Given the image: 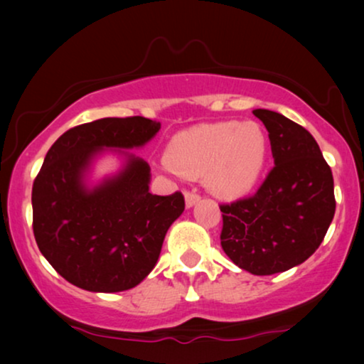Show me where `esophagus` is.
Segmentation results:
<instances>
[{
    "instance_id": "1",
    "label": "esophagus",
    "mask_w": 364,
    "mask_h": 364,
    "mask_svg": "<svg viewBox=\"0 0 364 364\" xmlns=\"http://www.w3.org/2000/svg\"><path fill=\"white\" fill-rule=\"evenodd\" d=\"M198 200H200V196H198V193H196V192H186V205H187V208H191V207L196 205Z\"/></svg>"
}]
</instances>
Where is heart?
<instances>
[{"label": "heart", "instance_id": "1", "mask_svg": "<svg viewBox=\"0 0 364 364\" xmlns=\"http://www.w3.org/2000/svg\"><path fill=\"white\" fill-rule=\"evenodd\" d=\"M268 139L257 122L205 124L177 134L168 144L167 164L183 177L205 176L208 191L233 200L260 181Z\"/></svg>", "mask_w": 364, "mask_h": 364}]
</instances>
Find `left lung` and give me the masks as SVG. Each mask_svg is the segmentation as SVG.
Wrapping results in <instances>:
<instances>
[{"label":"left lung","instance_id":"obj_1","mask_svg":"<svg viewBox=\"0 0 364 364\" xmlns=\"http://www.w3.org/2000/svg\"><path fill=\"white\" fill-rule=\"evenodd\" d=\"M265 124L275 167L252 197L220 205V243L253 275L287 272L310 258L335 215L333 173L315 139L282 114L255 109Z\"/></svg>","mask_w":364,"mask_h":364}]
</instances>
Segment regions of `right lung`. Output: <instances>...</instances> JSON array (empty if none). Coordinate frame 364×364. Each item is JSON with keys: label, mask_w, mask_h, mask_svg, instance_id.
<instances>
[{"label": "right lung", "mask_w": 364, "mask_h": 364, "mask_svg": "<svg viewBox=\"0 0 364 364\" xmlns=\"http://www.w3.org/2000/svg\"><path fill=\"white\" fill-rule=\"evenodd\" d=\"M159 129L161 122L141 116L97 119L64 132L44 157L33 183V232L44 258L73 285L124 291L156 267L186 202L181 192H149V164L119 149L142 147ZM106 148H117L127 164L116 176L87 188L92 161Z\"/></svg>", "instance_id": "1"}]
</instances>
